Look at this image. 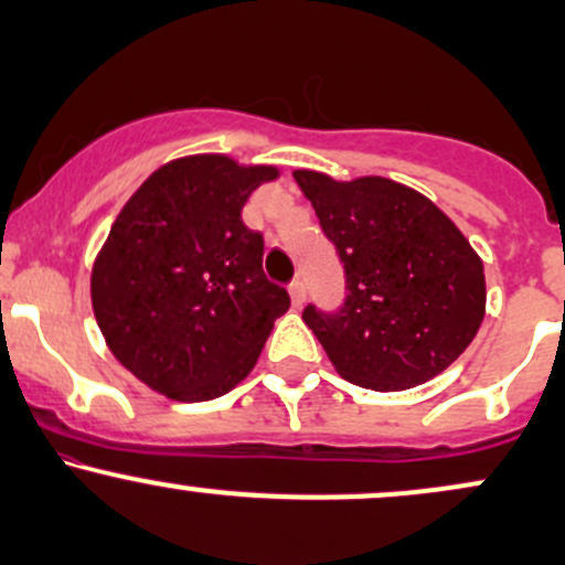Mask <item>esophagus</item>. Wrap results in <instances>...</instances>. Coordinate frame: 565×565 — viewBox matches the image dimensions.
<instances>
[{
    "mask_svg": "<svg viewBox=\"0 0 565 565\" xmlns=\"http://www.w3.org/2000/svg\"><path fill=\"white\" fill-rule=\"evenodd\" d=\"M289 297H291V305H295V308H302V305H305V284L300 281V278H295V281L289 284Z\"/></svg>",
    "mask_w": 565,
    "mask_h": 565,
    "instance_id": "obj_1",
    "label": "esophagus"
}]
</instances>
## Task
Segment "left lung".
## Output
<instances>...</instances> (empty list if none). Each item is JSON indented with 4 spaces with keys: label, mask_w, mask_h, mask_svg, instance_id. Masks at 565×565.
<instances>
[{
    "label": "left lung",
    "mask_w": 565,
    "mask_h": 565,
    "mask_svg": "<svg viewBox=\"0 0 565 565\" xmlns=\"http://www.w3.org/2000/svg\"><path fill=\"white\" fill-rule=\"evenodd\" d=\"M291 174L345 263L340 313H302L337 374L377 393L438 377L486 316L483 260L465 233L430 199L391 178Z\"/></svg>",
    "instance_id": "obj_1"
}]
</instances>
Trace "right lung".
Returning <instances> with one entry per match:
<instances>
[{
    "instance_id": "obj_1",
    "label": "right lung",
    "mask_w": 565,
    "mask_h": 565,
    "mask_svg": "<svg viewBox=\"0 0 565 565\" xmlns=\"http://www.w3.org/2000/svg\"><path fill=\"white\" fill-rule=\"evenodd\" d=\"M276 164L188 153L121 206L93 263L95 321L114 359L183 404L233 391L260 359L287 289L263 274V236L244 225Z\"/></svg>"
}]
</instances>
